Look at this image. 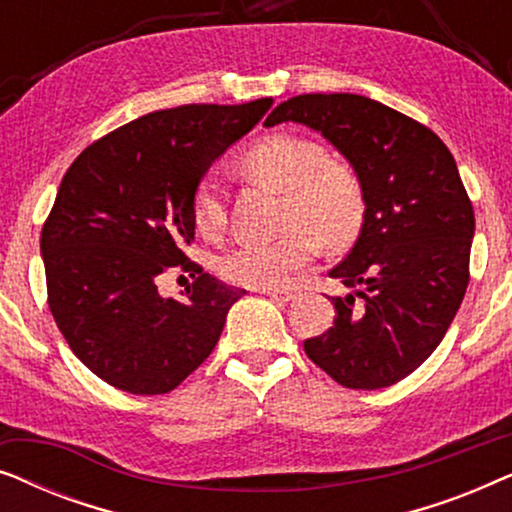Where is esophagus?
Here are the masks:
<instances>
[{
  "label": "esophagus",
  "mask_w": 512,
  "mask_h": 512,
  "mask_svg": "<svg viewBox=\"0 0 512 512\" xmlns=\"http://www.w3.org/2000/svg\"><path fill=\"white\" fill-rule=\"evenodd\" d=\"M261 293H265V296L272 300H277V303H289L293 298L291 291H279V289H261Z\"/></svg>",
  "instance_id": "obj_1"
}]
</instances>
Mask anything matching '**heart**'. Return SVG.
Wrapping results in <instances>:
<instances>
[{
  "instance_id": "b5f03b06",
  "label": "heart",
  "mask_w": 512,
  "mask_h": 512,
  "mask_svg": "<svg viewBox=\"0 0 512 512\" xmlns=\"http://www.w3.org/2000/svg\"><path fill=\"white\" fill-rule=\"evenodd\" d=\"M242 172L284 193L286 233L272 242H247L221 258V275L247 289H279L312 263L319 242L345 247L356 237L366 212L361 181L347 165L328 160L319 142L296 135H272L244 153ZM193 219L214 237L226 226L219 181H200Z\"/></svg>"
}]
</instances>
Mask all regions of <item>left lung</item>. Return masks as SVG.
I'll use <instances>...</instances> for the list:
<instances>
[{"instance_id": "1", "label": "left lung", "mask_w": 512, "mask_h": 512, "mask_svg": "<svg viewBox=\"0 0 512 512\" xmlns=\"http://www.w3.org/2000/svg\"><path fill=\"white\" fill-rule=\"evenodd\" d=\"M289 121L333 144L366 198L352 251L328 272L347 293L305 354L347 389L391 387L429 359L464 300L475 216L457 163L436 132L363 95L291 97L265 125Z\"/></svg>"}]
</instances>
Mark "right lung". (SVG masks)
<instances>
[{
	"instance_id": "1",
	"label": "right lung",
	"mask_w": 512,
	"mask_h": 512,
	"mask_svg": "<svg viewBox=\"0 0 512 512\" xmlns=\"http://www.w3.org/2000/svg\"><path fill=\"white\" fill-rule=\"evenodd\" d=\"M272 107L184 104L146 114L90 144L69 167L41 230L48 307L88 370L128 394L177 389L221 338L244 296L202 272L193 242V198L202 177ZM192 272L184 299L157 279Z\"/></svg>"
}]
</instances>
